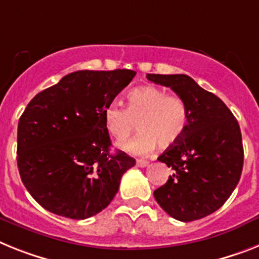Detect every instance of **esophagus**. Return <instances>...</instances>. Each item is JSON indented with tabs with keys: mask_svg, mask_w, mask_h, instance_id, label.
Returning a JSON list of instances; mask_svg holds the SVG:
<instances>
[{
	"mask_svg": "<svg viewBox=\"0 0 259 259\" xmlns=\"http://www.w3.org/2000/svg\"><path fill=\"white\" fill-rule=\"evenodd\" d=\"M137 166L146 167V166H149V162H147V160H143V159H137Z\"/></svg>",
	"mask_w": 259,
	"mask_h": 259,
	"instance_id": "1",
	"label": "esophagus"
}]
</instances>
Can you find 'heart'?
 Wrapping results in <instances>:
<instances>
[{"instance_id":"b5f03b06","label":"heart","mask_w":259,"mask_h":259,"mask_svg":"<svg viewBox=\"0 0 259 259\" xmlns=\"http://www.w3.org/2000/svg\"><path fill=\"white\" fill-rule=\"evenodd\" d=\"M104 122L117 141L127 140L140 127L141 133L121 147L134 155H146L158 143L167 149L182 138L188 123V109L180 97L158 87L143 85L130 91L127 108L116 103L106 106Z\"/></svg>"}]
</instances>
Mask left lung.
Returning a JSON list of instances; mask_svg holds the SVG:
<instances>
[{"mask_svg": "<svg viewBox=\"0 0 259 259\" xmlns=\"http://www.w3.org/2000/svg\"><path fill=\"white\" fill-rule=\"evenodd\" d=\"M150 81L170 87L188 109L184 134L158 158L174 170L154 191L164 212L183 223L213 213L240 182L244 147L240 125L225 104L187 75L147 73Z\"/></svg>", "mask_w": 259, "mask_h": 259, "instance_id": "8db88e82", "label": "left lung"}]
</instances>
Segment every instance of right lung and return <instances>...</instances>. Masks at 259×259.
<instances>
[{
  "mask_svg": "<svg viewBox=\"0 0 259 259\" xmlns=\"http://www.w3.org/2000/svg\"><path fill=\"white\" fill-rule=\"evenodd\" d=\"M136 72L76 71L39 92L19 118L17 164L34 199L58 216L84 220L105 209L136 159L110 154L104 110Z\"/></svg>",
  "mask_w": 259,
  "mask_h": 259,
  "instance_id": "1",
  "label": "right lung"
}]
</instances>
